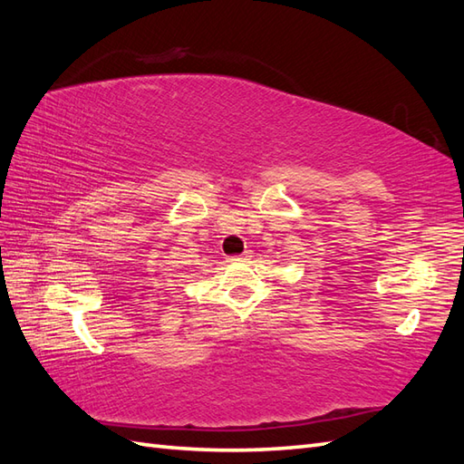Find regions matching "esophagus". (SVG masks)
Wrapping results in <instances>:
<instances>
[{
    "mask_svg": "<svg viewBox=\"0 0 464 464\" xmlns=\"http://www.w3.org/2000/svg\"><path fill=\"white\" fill-rule=\"evenodd\" d=\"M251 257H254V256H251V251H246V254H242V256H236V257H232L230 261H249Z\"/></svg>",
    "mask_w": 464,
    "mask_h": 464,
    "instance_id": "34e87169",
    "label": "esophagus"
}]
</instances>
